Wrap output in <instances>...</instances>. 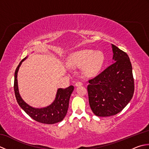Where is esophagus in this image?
Wrapping results in <instances>:
<instances>
[{
	"label": "esophagus",
	"mask_w": 149,
	"mask_h": 149,
	"mask_svg": "<svg viewBox=\"0 0 149 149\" xmlns=\"http://www.w3.org/2000/svg\"><path fill=\"white\" fill-rule=\"evenodd\" d=\"M75 85L76 86H81V85H83V83H82V82L81 81H77L76 83H75Z\"/></svg>",
	"instance_id": "1"
}]
</instances>
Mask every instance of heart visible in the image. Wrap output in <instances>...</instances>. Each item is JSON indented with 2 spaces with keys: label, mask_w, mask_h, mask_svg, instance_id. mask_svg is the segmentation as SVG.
Here are the masks:
<instances>
[{
  "label": "heart",
  "mask_w": 149,
  "mask_h": 149,
  "mask_svg": "<svg viewBox=\"0 0 149 149\" xmlns=\"http://www.w3.org/2000/svg\"><path fill=\"white\" fill-rule=\"evenodd\" d=\"M104 56L102 52L85 49L76 52L72 56L71 63L75 67L83 68V74L87 77L96 75L102 68Z\"/></svg>",
  "instance_id": "1"
}]
</instances>
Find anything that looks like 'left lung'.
<instances>
[{"label": "left lung", "mask_w": 149, "mask_h": 149, "mask_svg": "<svg viewBox=\"0 0 149 149\" xmlns=\"http://www.w3.org/2000/svg\"><path fill=\"white\" fill-rule=\"evenodd\" d=\"M115 62L88 81L89 104L98 116L115 115L130 102L134 91L132 65L128 55L112 44Z\"/></svg>", "instance_id": "left-lung-1"}]
</instances>
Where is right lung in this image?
Masks as SVG:
<instances>
[{
	"label": "right lung",
	"mask_w": 149,
	"mask_h": 149,
	"mask_svg": "<svg viewBox=\"0 0 149 149\" xmlns=\"http://www.w3.org/2000/svg\"><path fill=\"white\" fill-rule=\"evenodd\" d=\"M26 58H24L19 63L15 72L14 90L17 102L22 109L33 120L40 123L45 124H54L62 121L67 113L69 100L71 94L74 90V86H70L68 88H59L58 90L55 100L49 106L44 108H34L26 104L22 100L18 92L17 83V73L22 62L24 61Z\"/></svg>",
	"instance_id": "add662e5"
}]
</instances>
